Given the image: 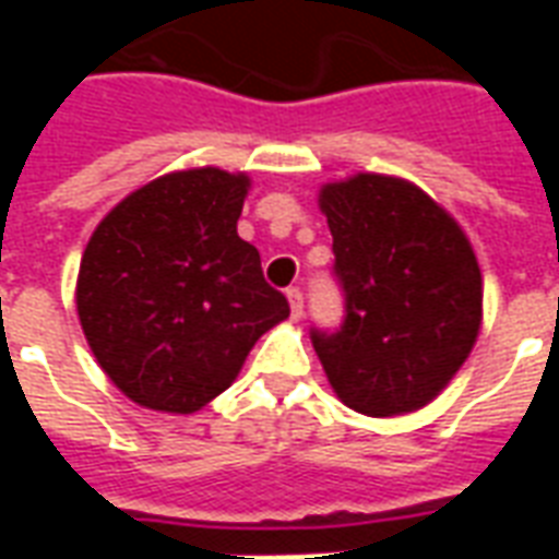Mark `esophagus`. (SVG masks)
<instances>
[{
  "mask_svg": "<svg viewBox=\"0 0 559 559\" xmlns=\"http://www.w3.org/2000/svg\"><path fill=\"white\" fill-rule=\"evenodd\" d=\"M287 299H290L293 320H299V317H302V308H305L302 290H299V287H290V290H287Z\"/></svg>",
  "mask_w": 559,
  "mask_h": 559,
  "instance_id": "obj_1",
  "label": "esophagus"
}]
</instances>
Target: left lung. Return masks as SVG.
Instances as JSON below:
<instances>
[{"label":"left lung","instance_id":"obj_1","mask_svg":"<svg viewBox=\"0 0 559 559\" xmlns=\"http://www.w3.org/2000/svg\"><path fill=\"white\" fill-rule=\"evenodd\" d=\"M332 230L338 329L311 326L338 399L365 416L425 407L476 344L481 275L455 221L404 179L359 173L320 191Z\"/></svg>","mask_w":559,"mask_h":559}]
</instances>
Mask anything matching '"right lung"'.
I'll return each mask as SVG.
<instances>
[{"label":"right lung","mask_w":559,"mask_h":559,"mask_svg":"<svg viewBox=\"0 0 559 559\" xmlns=\"http://www.w3.org/2000/svg\"><path fill=\"white\" fill-rule=\"evenodd\" d=\"M245 194L242 173H167L126 197L86 245L80 323L107 377L148 411H200L290 314L236 233Z\"/></svg>","instance_id":"obj_1"}]
</instances>
